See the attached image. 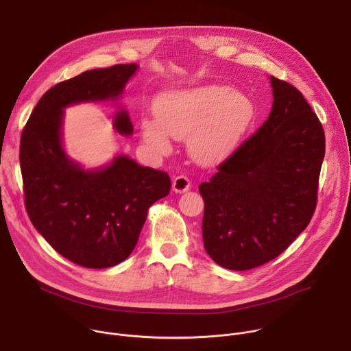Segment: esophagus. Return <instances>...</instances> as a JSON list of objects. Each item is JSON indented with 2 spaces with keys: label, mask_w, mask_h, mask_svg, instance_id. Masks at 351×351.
Listing matches in <instances>:
<instances>
[{
  "label": "esophagus",
  "mask_w": 351,
  "mask_h": 351,
  "mask_svg": "<svg viewBox=\"0 0 351 351\" xmlns=\"http://www.w3.org/2000/svg\"><path fill=\"white\" fill-rule=\"evenodd\" d=\"M190 186H191V182H190V179H189L187 176H184V175L176 176V178L173 179V183H172L173 191H176V193H184V191H187V190L190 189Z\"/></svg>",
  "instance_id": "1"
}]
</instances>
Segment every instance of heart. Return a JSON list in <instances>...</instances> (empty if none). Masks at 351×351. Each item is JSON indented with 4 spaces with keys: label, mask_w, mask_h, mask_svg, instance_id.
I'll list each match as a JSON object with an SVG mask.
<instances>
[{
    "label": "heart",
    "mask_w": 351,
    "mask_h": 351,
    "mask_svg": "<svg viewBox=\"0 0 351 351\" xmlns=\"http://www.w3.org/2000/svg\"><path fill=\"white\" fill-rule=\"evenodd\" d=\"M250 99L222 86H204L189 91L168 93L156 104L157 121L144 119V140L168 153V134L189 138V152L202 165H215L228 158L254 119Z\"/></svg>",
    "instance_id": "b5f03b06"
}]
</instances>
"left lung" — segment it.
Listing matches in <instances>:
<instances>
[{"label":"left lung","instance_id":"8db88e82","mask_svg":"<svg viewBox=\"0 0 351 351\" xmlns=\"http://www.w3.org/2000/svg\"><path fill=\"white\" fill-rule=\"evenodd\" d=\"M271 86L268 119L198 187L204 198L206 252L232 271L276 258L317 208L324 128L294 86L275 76Z\"/></svg>","mask_w":351,"mask_h":351}]
</instances>
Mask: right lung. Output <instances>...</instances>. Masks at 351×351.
<instances>
[{
    "instance_id": "1",
    "label": "right lung",
    "mask_w": 351,
    "mask_h": 351,
    "mask_svg": "<svg viewBox=\"0 0 351 351\" xmlns=\"http://www.w3.org/2000/svg\"><path fill=\"white\" fill-rule=\"evenodd\" d=\"M136 69V64H119L56 84L38 99L22 132L19 161L27 215L57 253L84 268L103 269L126 260L148 208L171 190L167 172L140 167L125 156L107 168L83 171L61 144L64 108L117 98ZM114 126L122 134L133 132L123 110Z\"/></svg>"
}]
</instances>
